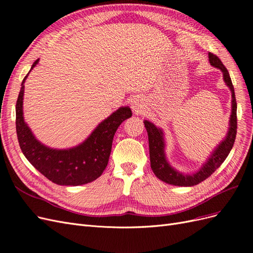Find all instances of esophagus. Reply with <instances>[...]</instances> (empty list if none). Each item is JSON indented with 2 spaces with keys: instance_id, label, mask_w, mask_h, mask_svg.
<instances>
[{
  "instance_id": "esophagus-1",
  "label": "esophagus",
  "mask_w": 253,
  "mask_h": 253,
  "mask_svg": "<svg viewBox=\"0 0 253 253\" xmlns=\"http://www.w3.org/2000/svg\"><path fill=\"white\" fill-rule=\"evenodd\" d=\"M131 108L135 113H141L143 111V103L141 101V99L134 98L131 101Z\"/></svg>"
}]
</instances>
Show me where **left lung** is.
Wrapping results in <instances>:
<instances>
[{
	"label": "left lung",
	"mask_w": 253,
	"mask_h": 253,
	"mask_svg": "<svg viewBox=\"0 0 253 253\" xmlns=\"http://www.w3.org/2000/svg\"><path fill=\"white\" fill-rule=\"evenodd\" d=\"M210 63L223 72L224 80L227 85L230 87L232 93V114L230 118V128H229L226 139L221 142L217 149L214 151L211 157L209 158L202 169L193 175H183L177 171H175L171 166L167 163L165 156V142L163 138V132L157 128L154 125L151 124L148 120L144 121V126L147 128L149 136V148H150V160L151 168L157 177L167 183L180 187H191L195 186L197 183L204 181L211 176L212 173L216 171L218 167L225 162V159L230 153L236 137L237 128V117H236V99L234 94V87L230 78L228 70L219 60V58L209 52Z\"/></svg>",
	"instance_id": "8db88e82"
}]
</instances>
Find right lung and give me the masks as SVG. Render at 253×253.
Here are the masks:
<instances>
[{
  "label": "right lung",
  "instance_id": "1",
  "mask_svg": "<svg viewBox=\"0 0 253 253\" xmlns=\"http://www.w3.org/2000/svg\"><path fill=\"white\" fill-rule=\"evenodd\" d=\"M39 59L36 60L32 70ZM29 74V73H28ZM23 79L16 104V127L23 154L36 169L57 185L79 186L97 179L108 166L114 135L118 126L132 116L131 109L120 108L102 121L78 147L52 150L38 141L23 118Z\"/></svg>",
  "mask_w": 253,
  "mask_h": 253
}]
</instances>
